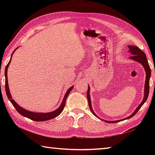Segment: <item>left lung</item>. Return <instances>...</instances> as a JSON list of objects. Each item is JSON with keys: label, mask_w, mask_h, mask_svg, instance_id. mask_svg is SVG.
<instances>
[{"label": "left lung", "mask_w": 155, "mask_h": 155, "mask_svg": "<svg viewBox=\"0 0 155 155\" xmlns=\"http://www.w3.org/2000/svg\"><path fill=\"white\" fill-rule=\"evenodd\" d=\"M128 47L129 48V51L130 52V53L132 54L133 55L130 57V58L133 59V60L137 61L141 63L143 67L144 70L146 71V80H145V84H144V98L142 101V103H141L139 106L138 107L136 110H134V113L130 115V117H128L127 118H126V119H128V118H130L131 117H133V116H134L137 114V113L140 108H141V107L143 106L144 104V103H145L148 96H149V81H150V76H151V71H150V66L149 64V62H148L147 61V58L146 57V54H144V52L140 50V49L136 47V46H128ZM90 88L89 87H88V91H87V99H88V106H89L90 108V110H91L92 113H93L94 116L97 117L96 114L94 113V111L93 110V108H92V105H91V98H90ZM125 119V118H124ZM123 119V120H124ZM122 121V120H116V121H107V120H105V122L107 123H118V122H120Z\"/></svg>", "instance_id": "8db88e82"}]
</instances>
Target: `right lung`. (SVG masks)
Segmentation results:
<instances>
[{"label":"right lung","mask_w":155,"mask_h":155,"mask_svg":"<svg viewBox=\"0 0 155 155\" xmlns=\"http://www.w3.org/2000/svg\"><path fill=\"white\" fill-rule=\"evenodd\" d=\"M13 52H12V54L11 55V57L13 54ZM11 60H10V61L8 62V63L6 64V68H5V91H6V95H7L8 98L9 99V101L11 102V103L12 104L13 106L15 107L16 111H17L19 114H21V115H22V116L30 118V119H31L32 120H35V121H45V120H51V119H52V118H54L56 117H57L58 115L60 114L64 109V106H65L66 100H67V98L68 97V94L70 93V92L72 91V88H73V86L71 87V88H69V89L67 91V93H66L64 97L63 100H62L61 104L60 105V107H59V108H58L57 110L52 111V112H51V113H33V112L27 110L26 109L22 108L21 107H20L18 104H16V103L14 100L12 99V97L11 95V93H10L9 88H8V78H7V71H8V67L9 66V64L11 63Z\"/></svg>","instance_id":"1"}]
</instances>
